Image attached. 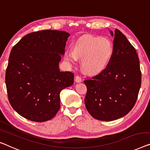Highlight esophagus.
<instances>
[{
  "label": "esophagus",
  "mask_w": 150,
  "mask_h": 150,
  "mask_svg": "<svg viewBox=\"0 0 150 150\" xmlns=\"http://www.w3.org/2000/svg\"><path fill=\"white\" fill-rule=\"evenodd\" d=\"M75 81L76 82H82L81 77H80V76H79V75L76 76V77H75Z\"/></svg>",
  "instance_id": "1"
}]
</instances>
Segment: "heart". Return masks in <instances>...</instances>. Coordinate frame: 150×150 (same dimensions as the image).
<instances>
[{
  "label": "heart",
  "mask_w": 150,
  "mask_h": 150,
  "mask_svg": "<svg viewBox=\"0 0 150 150\" xmlns=\"http://www.w3.org/2000/svg\"><path fill=\"white\" fill-rule=\"evenodd\" d=\"M114 48L111 41L107 38L86 36L74 43L73 52L66 53V59L75 64L77 58L82 59V66L91 74H97L105 70L111 60Z\"/></svg>",
  "instance_id": "1"
}]
</instances>
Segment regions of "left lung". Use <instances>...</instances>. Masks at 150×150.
<instances>
[{
    "label": "left lung",
    "instance_id": "left-lung-1",
    "mask_svg": "<svg viewBox=\"0 0 150 150\" xmlns=\"http://www.w3.org/2000/svg\"><path fill=\"white\" fill-rule=\"evenodd\" d=\"M114 52L105 70L84 81L87 91L86 110L93 118L112 121L129 113L137 99L142 84L139 59L134 47L116 29Z\"/></svg>",
    "mask_w": 150,
    "mask_h": 150
}]
</instances>
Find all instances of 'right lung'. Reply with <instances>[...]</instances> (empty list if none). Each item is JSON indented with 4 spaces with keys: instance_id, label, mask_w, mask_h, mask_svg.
Here are the masks:
<instances>
[{
    "instance_id": "add662e5",
    "label": "right lung",
    "mask_w": 150,
    "mask_h": 150,
    "mask_svg": "<svg viewBox=\"0 0 150 150\" xmlns=\"http://www.w3.org/2000/svg\"><path fill=\"white\" fill-rule=\"evenodd\" d=\"M70 34L45 30L25 35L13 47L5 83L12 108L23 118L45 122L60 108V93L72 85L74 75L60 71L59 62Z\"/></svg>"
}]
</instances>
